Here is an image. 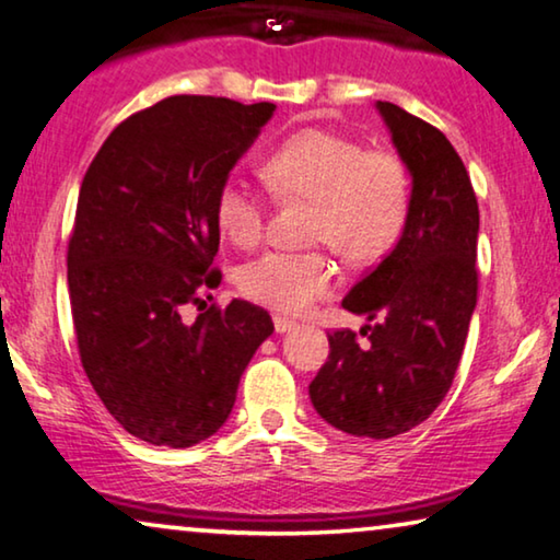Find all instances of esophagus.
Here are the masks:
<instances>
[{
	"instance_id": "obj_1",
	"label": "esophagus",
	"mask_w": 560,
	"mask_h": 560,
	"mask_svg": "<svg viewBox=\"0 0 560 560\" xmlns=\"http://www.w3.org/2000/svg\"><path fill=\"white\" fill-rule=\"evenodd\" d=\"M296 325L291 319H287V317H273V329H277L279 335H283V332H289V329H294Z\"/></svg>"
}]
</instances>
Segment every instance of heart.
<instances>
[{
	"mask_svg": "<svg viewBox=\"0 0 560 560\" xmlns=\"http://www.w3.org/2000/svg\"><path fill=\"white\" fill-rule=\"evenodd\" d=\"M261 177L279 198L314 200L310 235L329 243L345 261L381 258L404 231L408 175L398 156L368 152L360 141L327 129H304L273 147ZM220 233L254 246L264 233L266 202L246 179L231 175L215 198ZM337 283V266L322 250H269L238 269V289L277 312H304Z\"/></svg>",
	"mask_w": 560,
	"mask_h": 560,
	"instance_id": "1",
	"label": "heart"
}]
</instances>
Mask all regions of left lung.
<instances>
[{
	"mask_svg": "<svg viewBox=\"0 0 560 560\" xmlns=\"http://www.w3.org/2000/svg\"><path fill=\"white\" fill-rule=\"evenodd\" d=\"M411 175L396 248L350 289L342 306L365 314L329 337V358L310 383L317 413L352 436L390 439L427 421L452 388L477 306L479 208L467 167L436 126L377 101Z\"/></svg>",
	"mask_w": 560,
	"mask_h": 560,
	"instance_id": "left-lung-1",
	"label": "left lung"
}]
</instances>
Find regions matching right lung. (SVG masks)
<instances>
[{"label":"right lung","instance_id":"add662e5","mask_svg":"<svg viewBox=\"0 0 560 560\" xmlns=\"http://www.w3.org/2000/svg\"><path fill=\"white\" fill-rule=\"evenodd\" d=\"M273 112L170 96L116 126L83 177L68 243L78 352L108 413L147 444L185 448L215 434L273 332L269 312L243 299L183 319L200 289L220 283V185Z\"/></svg>","mask_w":560,"mask_h":560}]
</instances>
